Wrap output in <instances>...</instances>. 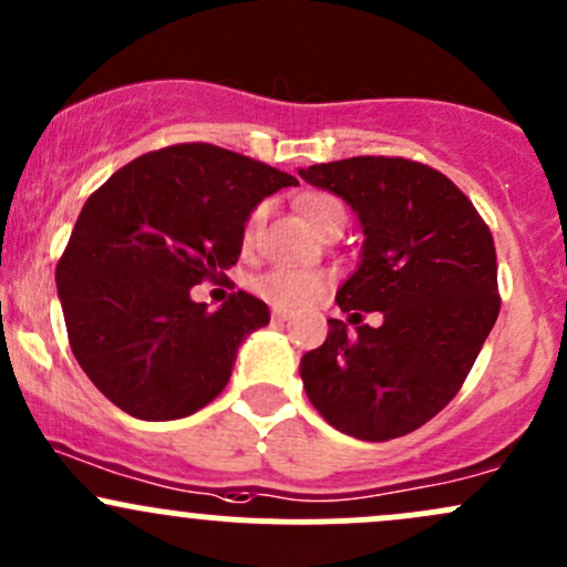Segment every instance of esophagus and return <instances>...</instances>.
I'll list each match as a JSON object with an SVG mask.
<instances>
[{
	"instance_id": "1",
	"label": "esophagus",
	"mask_w": 567,
	"mask_h": 567,
	"mask_svg": "<svg viewBox=\"0 0 567 567\" xmlns=\"http://www.w3.org/2000/svg\"><path fill=\"white\" fill-rule=\"evenodd\" d=\"M289 310H281V308H276V310H272V321H286V319H289Z\"/></svg>"
}]
</instances>
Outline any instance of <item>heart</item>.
I'll use <instances>...</instances> for the list:
<instances>
[{
  "label": "heart",
  "mask_w": 567,
  "mask_h": 567,
  "mask_svg": "<svg viewBox=\"0 0 567 567\" xmlns=\"http://www.w3.org/2000/svg\"><path fill=\"white\" fill-rule=\"evenodd\" d=\"M297 208H300V216L306 218L308 227L313 229V233L324 227V224L338 221V218L343 221L346 218L343 203L324 192L302 194V197L297 199ZM261 216H265V208L254 210L251 221H248V237H251L254 229H257ZM324 289H327V278L321 276V272L284 270V267L265 272V276L257 281V291L267 302H272V306L278 308H289V310L310 306V302H316L321 295H324Z\"/></svg>",
  "instance_id": "1"
}]
</instances>
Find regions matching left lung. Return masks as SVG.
Listing matches in <instances>:
<instances>
[{"mask_svg": "<svg viewBox=\"0 0 567 567\" xmlns=\"http://www.w3.org/2000/svg\"><path fill=\"white\" fill-rule=\"evenodd\" d=\"M357 213L362 251L334 295L319 349L300 359L308 400L334 430L392 441L460 392L501 313L492 233L471 199L427 164L354 156L297 169ZM379 309V328L359 326Z\"/></svg>", "mask_w": 567, "mask_h": 567, "instance_id": "left-lung-1", "label": "left lung"}]
</instances>
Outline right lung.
Returning <instances> with one entry per match:
<instances>
[{"label":"right lung","instance_id":"add662e5","mask_svg":"<svg viewBox=\"0 0 567 567\" xmlns=\"http://www.w3.org/2000/svg\"><path fill=\"white\" fill-rule=\"evenodd\" d=\"M284 186L295 175L184 143L130 162L86 199L56 286L72 354L113 405L169 422L221 394L270 310L237 291L210 313L192 286L235 265L248 216Z\"/></svg>","mask_w":567,"mask_h":567}]
</instances>
